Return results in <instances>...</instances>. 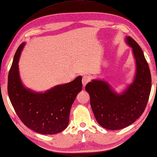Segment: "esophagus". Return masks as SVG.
I'll use <instances>...</instances> for the list:
<instances>
[{"label":"esophagus","mask_w":157,"mask_h":157,"mask_svg":"<svg viewBox=\"0 0 157 157\" xmlns=\"http://www.w3.org/2000/svg\"><path fill=\"white\" fill-rule=\"evenodd\" d=\"M90 80H91V77L90 75H83V78H82V84H83V86H86V85L90 81Z\"/></svg>","instance_id":"1"}]
</instances>
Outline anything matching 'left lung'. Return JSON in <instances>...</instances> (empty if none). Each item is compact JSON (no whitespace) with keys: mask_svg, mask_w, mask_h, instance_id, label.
Listing matches in <instances>:
<instances>
[{"mask_svg":"<svg viewBox=\"0 0 157 157\" xmlns=\"http://www.w3.org/2000/svg\"><path fill=\"white\" fill-rule=\"evenodd\" d=\"M126 42L132 48L136 71L124 92L116 93L102 80L94 79L86 86L94 116L108 130L122 129L135 122L144 112L151 90V71L143 50L131 37H126Z\"/></svg>","mask_w":157,"mask_h":157,"instance_id":"8db88e82","label":"left lung"}]
</instances>
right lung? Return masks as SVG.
Returning a JSON list of instances; mask_svg holds the SVG:
<instances>
[{
    "label": "right lung",
    "instance_id": "obj_1",
    "mask_svg": "<svg viewBox=\"0 0 157 157\" xmlns=\"http://www.w3.org/2000/svg\"><path fill=\"white\" fill-rule=\"evenodd\" d=\"M25 43L18 47L8 76V94L17 116L28 128L43 134H55L67 128L71 105L82 90V76L44 93L25 88L19 71V59Z\"/></svg>",
    "mask_w": 157,
    "mask_h": 157
}]
</instances>
